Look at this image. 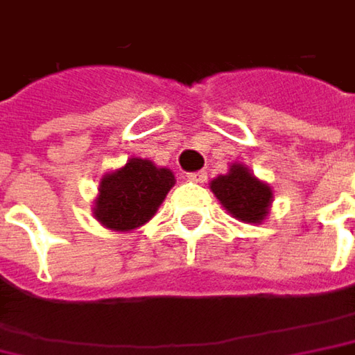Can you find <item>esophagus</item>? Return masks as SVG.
Here are the masks:
<instances>
[{"label":"esophagus","instance_id":"obj_1","mask_svg":"<svg viewBox=\"0 0 355 355\" xmlns=\"http://www.w3.org/2000/svg\"><path fill=\"white\" fill-rule=\"evenodd\" d=\"M189 178L195 182H205L207 180V173L205 171H197V173H189Z\"/></svg>","mask_w":355,"mask_h":355}]
</instances>
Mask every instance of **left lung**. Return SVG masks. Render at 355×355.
<instances>
[{"mask_svg":"<svg viewBox=\"0 0 355 355\" xmlns=\"http://www.w3.org/2000/svg\"><path fill=\"white\" fill-rule=\"evenodd\" d=\"M211 191L235 219L245 223H261L265 219L273 198L271 189L253 177L243 164H233L229 175L215 178Z\"/></svg>","mask_w":355,"mask_h":355,"instance_id":"8db88e82","label":"left lung"}]
</instances>
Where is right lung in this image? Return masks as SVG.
<instances>
[{
	"label": "right lung",
	"instance_id": "right-lung-1",
	"mask_svg": "<svg viewBox=\"0 0 355 355\" xmlns=\"http://www.w3.org/2000/svg\"><path fill=\"white\" fill-rule=\"evenodd\" d=\"M173 184L175 175L168 168L130 158L126 166L102 178L94 217L108 229L132 231L153 219Z\"/></svg>",
	"mask_w": 355,
	"mask_h": 355
}]
</instances>
